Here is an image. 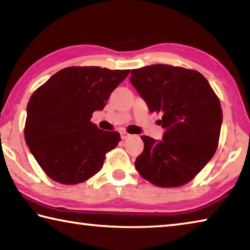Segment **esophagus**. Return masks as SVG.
<instances>
[{
	"label": "esophagus",
	"instance_id": "34e87169",
	"mask_svg": "<svg viewBox=\"0 0 250 250\" xmlns=\"http://www.w3.org/2000/svg\"><path fill=\"white\" fill-rule=\"evenodd\" d=\"M120 134H121V139H122V140H126V139H129V138L132 137V135L126 132V131H122V132H121Z\"/></svg>",
	"mask_w": 250,
	"mask_h": 250
}]
</instances>
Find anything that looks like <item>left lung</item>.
<instances>
[{
	"instance_id": "1",
	"label": "left lung",
	"mask_w": 250,
	"mask_h": 250,
	"mask_svg": "<svg viewBox=\"0 0 250 250\" xmlns=\"http://www.w3.org/2000/svg\"><path fill=\"white\" fill-rule=\"evenodd\" d=\"M130 82L151 112L162 115V140L146 135L134 166L160 188L192 181L216 152L223 112L221 103L201 73L164 64L131 70Z\"/></svg>"
}]
</instances>
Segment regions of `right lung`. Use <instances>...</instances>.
I'll return each instance as SVG.
<instances>
[{"mask_svg": "<svg viewBox=\"0 0 250 250\" xmlns=\"http://www.w3.org/2000/svg\"><path fill=\"white\" fill-rule=\"evenodd\" d=\"M129 71L66 67L34 91L27 104L25 141L50 179L74 185L103 168L105 153L118 146L120 133L100 130L90 119Z\"/></svg>", "mask_w": 250, "mask_h": 250, "instance_id": "1", "label": "right lung"}]
</instances>
